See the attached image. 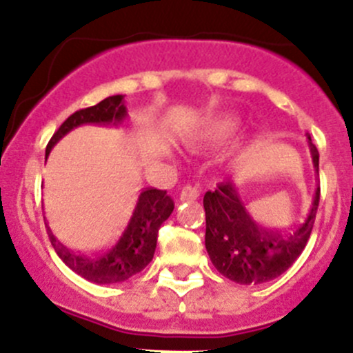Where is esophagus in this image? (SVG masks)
I'll use <instances>...</instances> for the list:
<instances>
[{
  "mask_svg": "<svg viewBox=\"0 0 353 353\" xmlns=\"http://www.w3.org/2000/svg\"><path fill=\"white\" fill-rule=\"evenodd\" d=\"M198 196H199V190L194 186H184L179 194L181 201H194Z\"/></svg>",
  "mask_w": 353,
  "mask_h": 353,
  "instance_id": "1",
  "label": "esophagus"
}]
</instances>
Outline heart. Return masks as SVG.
Returning <instances> with one entry per match:
<instances>
[{
  "label": "heart",
  "instance_id": "b5f03b06",
  "mask_svg": "<svg viewBox=\"0 0 353 353\" xmlns=\"http://www.w3.org/2000/svg\"><path fill=\"white\" fill-rule=\"evenodd\" d=\"M237 121L232 117H216L196 128L190 137V145L196 150H208L216 148L229 141L236 134Z\"/></svg>",
  "mask_w": 353,
  "mask_h": 353
}]
</instances>
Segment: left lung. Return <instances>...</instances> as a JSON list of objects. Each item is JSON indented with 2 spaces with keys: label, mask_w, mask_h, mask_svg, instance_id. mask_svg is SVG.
<instances>
[{
  "label": "left lung",
  "mask_w": 353,
  "mask_h": 353,
  "mask_svg": "<svg viewBox=\"0 0 353 353\" xmlns=\"http://www.w3.org/2000/svg\"><path fill=\"white\" fill-rule=\"evenodd\" d=\"M312 163L319 170L318 148L307 137ZM319 205V186L305 219L292 230H272L258 222L236 184L222 183L203 198L205 245L213 266L241 285H258L285 273L311 236Z\"/></svg>",
  "instance_id": "1"
}]
</instances>
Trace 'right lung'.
<instances>
[{
	"label": "right lung",
	"mask_w": 353,
	"mask_h": 353,
	"mask_svg": "<svg viewBox=\"0 0 353 353\" xmlns=\"http://www.w3.org/2000/svg\"><path fill=\"white\" fill-rule=\"evenodd\" d=\"M126 117L124 95H110L97 105L77 110L52 134L46 148V157L51 154L52 147L63 137L81 124H121ZM172 210L174 201L167 196V191L148 188L138 194L126 223L105 251L97 254H77L59 243L48 227L49 239L63 263L81 279L99 285L119 283L140 273L152 261L157 248V234Z\"/></svg>",
	"instance_id": "obj_1"
}]
</instances>
